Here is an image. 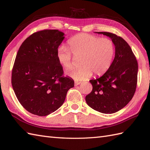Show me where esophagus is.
I'll list each match as a JSON object with an SVG mask.
<instances>
[{
	"instance_id": "esophagus-1",
	"label": "esophagus",
	"mask_w": 150,
	"mask_h": 150,
	"mask_svg": "<svg viewBox=\"0 0 150 150\" xmlns=\"http://www.w3.org/2000/svg\"><path fill=\"white\" fill-rule=\"evenodd\" d=\"M81 83V82H79V81H75L74 82V84H75V86H78V85H79V84H80Z\"/></svg>"
}]
</instances>
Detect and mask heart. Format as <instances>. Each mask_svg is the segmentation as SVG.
<instances>
[{
    "label": "heart",
    "instance_id": "heart-1",
    "mask_svg": "<svg viewBox=\"0 0 150 150\" xmlns=\"http://www.w3.org/2000/svg\"><path fill=\"white\" fill-rule=\"evenodd\" d=\"M72 55L81 57L79 69L68 72L75 81L86 80L92 76L104 73L110 67L115 54V46L108 38H100L88 34H79L68 41V49L59 47L56 53L58 62L66 69L72 66Z\"/></svg>",
    "mask_w": 150,
    "mask_h": 150
}]
</instances>
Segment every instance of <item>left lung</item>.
I'll return each instance as SVG.
<instances>
[{
    "instance_id": "obj_1",
    "label": "left lung",
    "mask_w": 150,
    "mask_h": 150,
    "mask_svg": "<svg viewBox=\"0 0 150 150\" xmlns=\"http://www.w3.org/2000/svg\"><path fill=\"white\" fill-rule=\"evenodd\" d=\"M96 33L111 38L115 46V56L105 73L89 81L93 90L86 96V101L94 110L112 114L133 98L137 84L138 62L129 44L122 38L107 32Z\"/></svg>"
}]
</instances>
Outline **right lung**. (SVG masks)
Instances as JSON below:
<instances>
[{
	"mask_svg": "<svg viewBox=\"0 0 150 150\" xmlns=\"http://www.w3.org/2000/svg\"><path fill=\"white\" fill-rule=\"evenodd\" d=\"M59 30H43L30 35L17 52L12 85L21 105L32 114L47 116L64 103L74 80L63 76L56 53L64 39Z\"/></svg>",
	"mask_w": 150,
	"mask_h": 150,
	"instance_id": "obj_1",
	"label": "right lung"
}]
</instances>
